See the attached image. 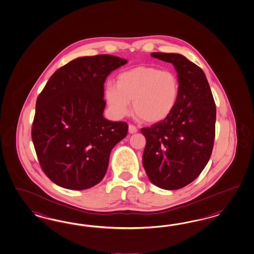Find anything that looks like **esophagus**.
I'll list each match as a JSON object with an SVG mask.
<instances>
[{"label": "esophagus", "instance_id": "esophagus-1", "mask_svg": "<svg viewBox=\"0 0 254 254\" xmlns=\"http://www.w3.org/2000/svg\"><path fill=\"white\" fill-rule=\"evenodd\" d=\"M128 132H129L130 134L136 133V132H138V128H137L134 125H129V126H128Z\"/></svg>", "mask_w": 254, "mask_h": 254}]
</instances>
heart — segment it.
<instances>
[{
  "label": "heart",
  "instance_id": "b5f03b06",
  "mask_svg": "<svg viewBox=\"0 0 254 254\" xmlns=\"http://www.w3.org/2000/svg\"><path fill=\"white\" fill-rule=\"evenodd\" d=\"M181 85L170 70L140 66L120 73L116 85L109 83L104 95L112 116L122 118L129 113L130 101L136 116L147 123H158L174 111Z\"/></svg>",
  "mask_w": 254,
  "mask_h": 254
}]
</instances>
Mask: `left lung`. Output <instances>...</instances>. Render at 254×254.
<instances>
[{"label":"left lung","mask_w":254,"mask_h":254,"mask_svg":"<svg viewBox=\"0 0 254 254\" xmlns=\"http://www.w3.org/2000/svg\"><path fill=\"white\" fill-rule=\"evenodd\" d=\"M151 56L173 64L181 92L167 119L140 129L146 138L142 164L154 185L177 190L198 177L210 158L215 138V102L206 75L196 64L183 55Z\"/></svg>","instance_id":"1"}]
</instances>
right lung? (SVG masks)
<instances>
[{
	"label": "right lung",
	"instance_id": "1",
	"mask_svg": "<svg viewBox=\"0 0 254 254\" xmlns=\"http://www.w3.org/2000/svg\"><path fill=\"white\" fill-rule=\"evenodd\" d=\"M127 62L111 55L77 58L57 69L36 100L31 138L40 166L54 184L84 190L105 176L126 122L103 117L108 75Z\"/></svg>",
	"mask_w": 254,
	"mask_h": 254
}]
</instances>
